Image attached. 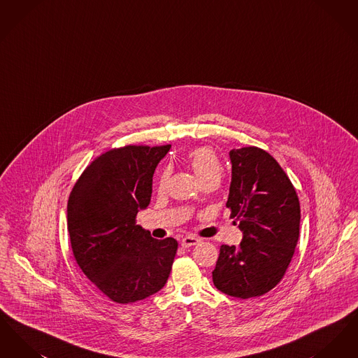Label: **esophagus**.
Here are the masks:
<instances>
[{
  "mask_svg": "<svg viewBox=\"0 0 358 358\" xmlns=\"http://www.w3.org/2000/svg\"><path fill=\"white\" fill-rule=\"evenodd\" d=\"M199 243H200V238H193V236H187V238H184L181 240V245H182L184 248H189V247L196 245V244H199Z\"/></svg>",
  "mask_w": 358,
  "mask_h": 358,
  "instance_id": "34e87169",
  "label": "esophagus"
}]
</instances>
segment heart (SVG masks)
Returning a JSON list of instances; mask_svg holds the SVG:
<instances>
[{"mask_svg": "<svg viewBox=\"0 0 358 358\" xmlns=\"http://www.w3.org/2000/svg\"><path fill=\"white\" fill-rule=\"evenodd\" d=\"M189 165L194 176L203 182L205 180H220L222 177V164L217 155L210 149L200 148L189 153ZM168 181V171H165L159 178V187H165Z\"/></svg>", "mask_w": 358, "mask_h": 358, "instance_id": "1", "label": "heart"}]
</instances>
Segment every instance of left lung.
I'll return each mask as SVG.
<instances>
[{"label":"left lung","instance_id":"8db88e82","mask_svg":"<svg viewBox=\"0 0 358 358\" xmlns=\"http://www.w3.org/2000/svg\"><path fill=\"white\" fill-rule=\"evenodd\" d=\"M232 178L227 206L238 217L240 245H222L213 285L248 299L273 289L289 267L299 238L301 206L289 177L259 148L229 152Z\"/></svg>","mask_w":358,"mask_h":358}]
</instances>
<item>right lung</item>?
I'll list each match as a JSON object with an SVG mask.
<instances>
[{"mask_svg":"<svg viewBox=\"0 0 358 358\" xmlns=\"http://www.w3.org/2000/svg\"><path fill=\"white\" fill-rule=\"evenodd\" d=\"M166 146H124L99 155L69 194L73 256L85 276L117 303L142 301L165 286L178 243L136 225L150 204L153 174Z\"/></svg>","mask_w":358,"mask_h":358,"instance_id":"obj_1","label":"right lung"}]
</instances>
